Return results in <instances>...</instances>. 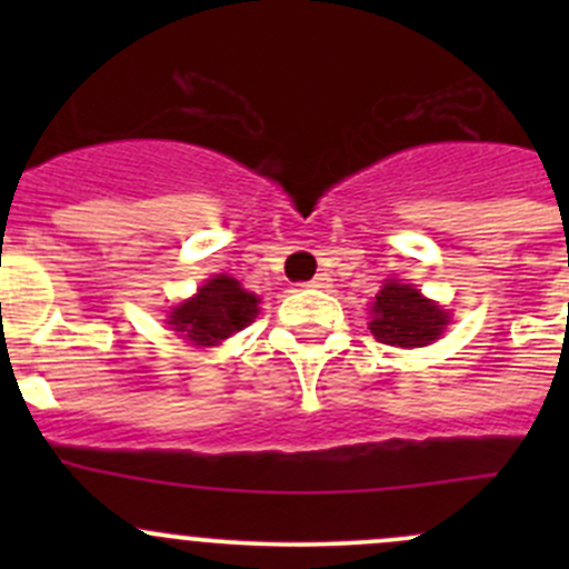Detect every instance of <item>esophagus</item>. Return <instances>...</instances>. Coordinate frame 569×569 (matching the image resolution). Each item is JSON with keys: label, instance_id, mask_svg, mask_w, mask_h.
<instances>
[{"label": "esophagus", "instance_id": "obj_1", "mask_svg": "<svg viewBox=\"0 0 569 569\" xmlns=\"http://www.w3.org/2000/svg\"><path fill=\"white\" fill-rule=\"evenodd\" d=\"M308 286H311V289H330L332 280L327 278V274H317V278H313L311 283H308Z\"/></svg>", "mask_w": 569, "mask_h": 569}]
</instances>
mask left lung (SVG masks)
Listing matches in <instances>:
<instances>
[{
	"label": "left lung",
	"mask_w": 569,
	"mask_h": 569,
	"mask_svg": "<svg viewBox=\"0 0 569 569\" xmlns=\"http://www.w3.org/2000/svg\"><path fill=\"white\" fill-rule=\"evenodd\" d=\"M449 313L427 300L416 286L388 278L371 302V336L388 347H427L443 336Z\"/></svg>",
	"instance_id": "1"
}]
</instances>
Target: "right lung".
Here are the masks:
<instances>
[{"label":"right lung","instance_id":"obj_1","mask_svg":"<svg viewBox=\"0 0 569 569\" xmlns=\"http://www.w3.org/2000/svg\"><path fill=\"white\" fill-rule=\"evenodd\" d=\"M258 317V297L228 274H214L198 295L170 308V330L194 347H217Z\"/></svg>","mask_w":569,"mask_h":569}]
</instances>
